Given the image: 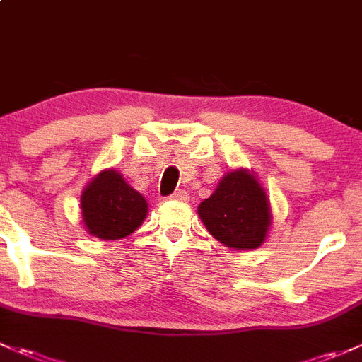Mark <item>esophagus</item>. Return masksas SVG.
Masks as SVG:
<instances>
[{"label": "esophagus", "instance_id": "1", "mask_svg": "<svg viewBox=\"0 0 362 362\" xmlns=\"http://www.w3.org/2000/svg\"><path fill=\"white\" fill-rule=\"evenodd\" d=\"M170 197H171V199H175V201H182V203H185V201L189 199V194L185 192V191H182V189H180V191L171 194Z\"/></svg>", "mask_w": 362, "mask_h": 362}]
</instances>
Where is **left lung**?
<instances>
[{"instance_id":"1","label":"left lung","mask_w":362,"mask_h":362,"mask_svg":"<svg viewBox=\"0 0 362 362\" xmlns=\"http://www.w3.org/2000/svg\"><path fill=\"white\" fill-rule=\"evenodd\" d=\"M208 232L232 250L260 248L272 226V208L257 175L248 168L222 177L208 199L197 206Z\"/></svg>"}]
</instances>
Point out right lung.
<instances>
[{
  "mask_svg": "<svg viewBox=\"0 0 362 362\" xmlns=\"http://www.w3.org/2000/svg\"><path fill=\"white\" fill-rule=\"evenodd\" d=\"M81 220L86 232L104 241L127 238L142 226L149 213L146 197L117 170H102L81 192Z\"/></svg>",
  "mask_w": 362,
  "mask_h": 362,
  "instance_id": "right-lung-1",
  "label": "right lung"
}]
</instances>
